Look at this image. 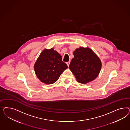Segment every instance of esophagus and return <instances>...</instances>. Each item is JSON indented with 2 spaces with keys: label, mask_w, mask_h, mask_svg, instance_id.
<instances>
[{
  "label": "esophagus",
  "mask_w": 130,
  "mask_h": 130,
  "mask_svg": "<svg viewBox=\"0 0 130 130\" xmlns=\"http://www.w3.org/2000/svg\"><path fill=\"white\" fill-rule=\"evenodd\" d=\"M66 64H67L68 66L69 67V65H70V61H68V62H66Z\"/></svg>",
  "instance_id": "obj_1"
}]
</instances>
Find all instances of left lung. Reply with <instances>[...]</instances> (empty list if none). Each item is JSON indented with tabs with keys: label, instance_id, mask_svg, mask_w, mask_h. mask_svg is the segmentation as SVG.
I'll return each mask as SVG.
<instances>
[{
	"label": "left lung",
	"instance_id": "left-lung-1",
	"mask_svg": "<svg viewBox=\"0 0 130 130\" xmlns=\"http://www.w3.org/2000/svg\"><path fill=\"white\" fill-rule=\"evenodd\" d=\"M69 68L78 82L85 84L94 80L98 75L102 63L98 57L89 48L80 47L73 52Z\"/></svg>",
	"mask_w": 130,
	"mask_h": 130
}]
</instances>
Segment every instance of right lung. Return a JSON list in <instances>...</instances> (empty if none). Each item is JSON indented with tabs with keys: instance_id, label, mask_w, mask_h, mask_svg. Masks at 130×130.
Segmentation results:
<instances>
[{
	"instance_id": "obj_1",
	"label": "right lung",
	"mask_w": 130,
	"mask_h": 130,
	"mask_svg": "<svg viewBox=\"0 0 130 130\" xmlns=\"http://www.w3.org/2000/svg\"><path fill=\"white\" fill-rule=\"evenodd\" d=\"M67 68L62 57L53 48L44 50L34 65L37 76L41 82L47 84L55 83Z\"/></svg>"
}]
</instances>
